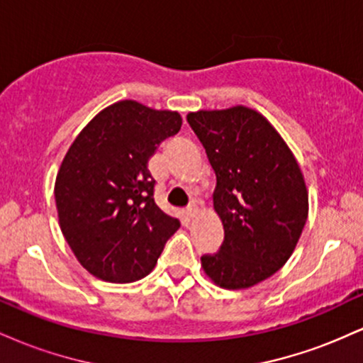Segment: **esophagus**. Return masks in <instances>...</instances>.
Returning a JSON list of instances; mask_svg holds the SVG:
<instances>
[{
  "instance_id": "34e87169",
  "label": "esophagus",
  "mask_w": 363,
  "mask_h": 363,
  "mask_svg": "<svg viewBox=\"0 0 363 363\" xmlns=\"http://www.w3.org/2000/svg\"><path fill=\"white\" fill-rule=\"evenodd\" d=\"M196 213H198V210H196L194 206H189V208H187V210H186V216H187V218H189V220H193L194 216H196Z\"/></svg>"
}]
</instances>
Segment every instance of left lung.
<instances>
[{
	"label": "left lung",
	"instance_id": "obj_1",
	"mask_svg": "<svg viewBox=\"0 0 363 363\" xmlns=\"http://www.w3.org/2000/svg\"><path fill=\"white\" fill-rule=\"evenodd\" d=\"M216 174L215 213L223 244L201 257L203 272L227 290L251 289L289 261L309 215L297 158L277 128L245 106L187 114Z\"/></svg>",
	"mask_w": 363,
	"mask_h": 363
}]
</instances>
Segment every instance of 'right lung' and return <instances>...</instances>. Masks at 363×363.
I'll return each instance as SVG.
<instances>
[{
	"label": "right lung",
	"mask_w": 363,
	"mask_h": 363,
	"mask_svg": "<svg viewBox=\"0 0 363 363\" xmlns=\"http://www.w3.org/2000/svg\"><path fill=\"white\" fill-rule=\"evenodd\" d=\"M181 126L177 111L126 99L99 112L66 152L54 182L57 218L74 257L95 278L147 277L181 227L155 205L148 170L158 145Z\"/></svg>",
	"instance_id": "add662e5"
}]
</instances>
